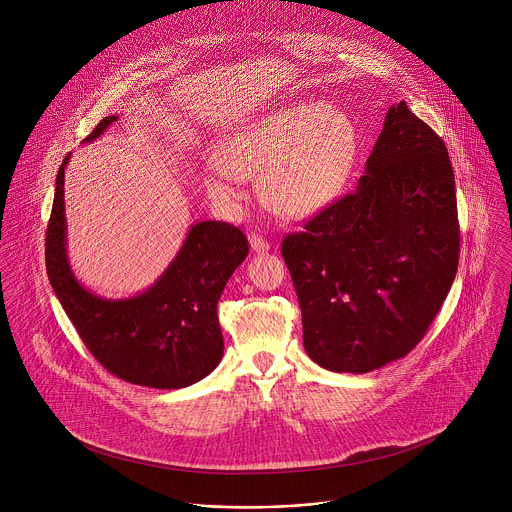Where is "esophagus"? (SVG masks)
I'll use <instances>...</instances> for the list:
<instances>
[{"instance_id":"esophagus-1","label":"esophagus","mask_w":512,"mask_h":512,"mask_svg":"<svg viewBox=\"0 0 512 512\" xmlns=\"http://www.w3.org/2000/svg\"><path fill=\"white\" fill-rule=\"evenodd\" d=\"M250 248H252L254 252H258V254H264V252L270 250V242L264 240V238L258 236V234H252V236H250Z\"/></svg>"}]
</instances>
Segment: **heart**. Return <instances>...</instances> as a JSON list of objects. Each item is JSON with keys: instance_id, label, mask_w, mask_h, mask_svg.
<instances>
[{"instance_id": "b5f03b06", "label": "heart", "mask_w": 512, "mask_h": 512, "mask_svg": "<svg viewBox=\"0 0 512 512\" xmlns=\"http://www.w3.org/2000/svg\"><path fill=\"white\" fill-rule=\"evenodd\" d=\"M357 157V128L335 104L303 102L236 128L217 147L219 171L203 175L207 195L224 207L242 201L234 179H256L262 203L303 219L345 189Z\"/></svg>"}]
</instances>
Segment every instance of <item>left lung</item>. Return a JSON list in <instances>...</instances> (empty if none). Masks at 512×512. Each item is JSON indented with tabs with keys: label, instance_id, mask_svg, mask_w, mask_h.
Returning <instances> with one entry per match:
<instances>
[{
	"label": "left lung",
	"instance_id": "obj_1",
	"mask_svg": "<svg viewBox=\"0 0 512 512\" xmlns=\"http://www.w3.org/2000/svg\"><path fill=\"white\" fill-rule=\"evenodd\" d=\"M282 256L311 361L365 374L406 357L459 264L455 177L443 140L404 100L390 106L357 191L288 234Z\"/></svg>",
	"mask_w": 512,
	"mask_h": 512
}]
</instances>
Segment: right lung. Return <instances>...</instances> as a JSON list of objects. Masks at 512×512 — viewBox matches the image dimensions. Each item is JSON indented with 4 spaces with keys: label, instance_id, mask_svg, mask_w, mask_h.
<instances>
[{
    "label": "right lung",
    "instance_id": "1",
    "mask_svg": "<svg viewBox=\"0 0 512 512\" xmlns=\"http://www.w3.org/2000/svg\"><path fill=\"white\" fill-rule=\"evenodd\" d=\"M116 120L106 116L84 142L102 136ZM69 157L57 173L45 260L53 292L82 343L100 365L126 382L159 390L199 382L222 359L217 303L228 278L248 256L246 236L228 222H195L177 256L146 292L126 299L98 297L76 280L67 256Z\"/></svg>",
    "mask_w": 512,
    "mask_h": 512
}]
</instances>
